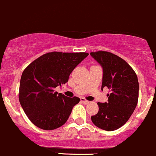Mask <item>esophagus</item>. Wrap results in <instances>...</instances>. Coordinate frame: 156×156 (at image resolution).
<instances>
[{
  "label": "esophagus",
  "mask_w": 156,
  "mask_h": 156,
  "mask_svg": "<svg viewBox=\"0 0 156 156\" xmlns=\"http://www.w3.org/2000/svg\"><path fill=\"white\" fill-rule=\"evenodd\" d=\"M80 101H81V102L83 103V104H89V103L90 102L89 101H87V100H86V99H85L84 98H81Z\"/></svg>",
  "instance_id": "esophagus-1"
}]
</instances>
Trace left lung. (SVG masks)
I'll use <instances>...</instances> for the list:
<instances>
[{
    "mask_svg": "<svg viewBox=\"0 0 156 156\" xmlns=\"http://www.w3.org/2000/svg\"><path fill=\"white\" fill-rule=\"evenodd\" d=\"M103 68L101 89L111 90L108 101L98 103V113L91 119L94 126L114 131L126 124L136 108L139 94L137 74L132 67L116 55L105 51L90 53Z\"/></svg>",
    "mask_w": 156,
    "mask_h": 156,
    "instance_id": "left-lung-1",
    "label": "left lung"
}]
</instances>
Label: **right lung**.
Instances as JSON below:
<instances>
[{"label":"right lung","mask_w":156,"mask_h":156,"mask_svg":"<svg viewBox=\"0 0 156 156\" xmlns=\"http://www.w3.org/2000/svg\"><path fill=\"white\" fill-rule=\"evenodd\" d=\"M88 55L87 52H48L24 70L19 86V102L34 126L49 131L66 122L80 99L58 94L54 89L65 84L73 69Z\"/></svg>","instance_id":"add662e5"}]
</instances>
